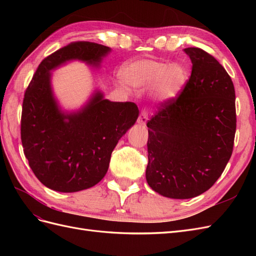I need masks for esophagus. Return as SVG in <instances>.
Returning a JSON list of instances; mask_svg holds the SVG:
<instances>
[{
	"mask_svg": "<svg viewBox=\"0 0 256 256\" xmlns=\"http://www.w3.org/2000/svg\"><path fill=\"white\" fill-rule=\"evenodd\" d=\"M146 122H147V113L146 111H142L140 113V116L138 118V124H140L142 126H145Z\"/></svg>",
	"mask_w": 256,
	"mask_h": 256,
	"instance_id": "esophagus-1",
	"label": "esophagus"
}]
</instances>
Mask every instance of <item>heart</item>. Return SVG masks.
I'll use <instances>...</instances> for the list:
<instances>
[{"instance_id":"1","label":"heart","mask_w":256,"mask_h":256,"mask_svg":"<svg viewBox=\"0 0 256 256\" xmlns=\"http://www.w3.org/2000/svg\"><path fill=\"white\" fill-rule=\"evenodd\" d=\"M122 76L134 88L154 84L156 94L164 100L176 97L187 83V72L180 64L168 65L152 60H138L124 67Z\"/></svg>"}]
</instances>
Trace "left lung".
<instances>
[{
	"mask_svg": "<svg viewBox=\"0 0 256 256\" xmlns=\"http://www.w3.org/2000/svg\"><path fill=\"white\" fill-rule=\"evenodd\" d=\"M184 51L192 62L189 80L147 122L146 180L171 198H196L212 187L232 156L236 132L230 76L206 51Z\"/></svg>",
	"mask_w": 256,
	"mask_h": 256,
	"instance_id": "left-lung-1",
	"label": "left lung"
}]
</instances>
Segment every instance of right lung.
<instances>
[{
  "mask_svg": "<svg viewBox=\"0 0 256 256\" xmlns=\"http://www.w3.org/2000/svg\"><path fill=\"white\" fill-rule=\"evenodd\" d=\"M111 51L106 46L74 42L46 58L24 92L21 142L28 166L54 191L76 192L104 177L111 154L138 116L134 102H113L100 92L76 112H63L51 88L52 69L80 60L99 66Z\"/></svg>",
  "mask_w": 256,
  "mask_h": 256,
  "instance_id": "right-lung-1",
  "label": "right lung"
}]
</instances>
